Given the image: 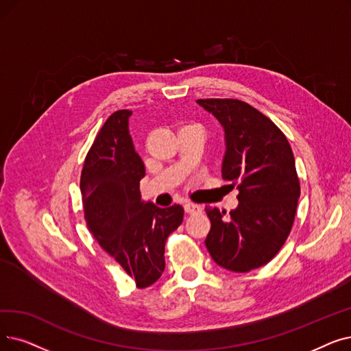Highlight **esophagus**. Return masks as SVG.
Segmentation results:
<instances>
[{
    "label": "esophagus",
    "mask_w": 351,
    "mask_h": 351,
    "mask_svg": "<svg viewBox=\"0 0 351 351\" xmlns=\"http://www.w3.org/2000/svg\"><path fill=\"white\" fill-rule=\"evenodd\" d=\"M184 208H185L186 213H199L202 210V208L199 205H196L193 202H186Z\"/></svg>",
    "instance_id": "obj_1"
}]
</instances>
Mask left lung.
I'll return each mask as SVG.
<instances>
[{
    "mask_svg": "<svg viewBox=\"0 0 351 351\" xmlns=\"http://www.w3.org/2000/svg\"><path fill=\"white\" fill-rule=\"evenodd\" d=\"M225 130L222 178L238 184V206H206L205 245L218 265L248 272L268 264L282 248L295 218L300 180L285 134L265 114L238 99H199Z\"/></svg>",
    "mask_w": 351,
    "mask_h": 351,
    "instance_id": "left-lung-1",
    "label": "left lung"
}]
</instances>
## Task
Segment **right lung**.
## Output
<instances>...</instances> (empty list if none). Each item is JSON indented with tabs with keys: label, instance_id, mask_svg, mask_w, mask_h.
<instances>
[{
	"label": "right lung",
	"instance_id": "add662e5",
	"mask_svg": "<svg viewBox=\"0 0 351 351\" xmlns=\"http://www.w3.org/2000/svg\"><path fill=\"white\" fill-rule=\"evenodd\" d=\"M130 110L106 120L84 159L80 191L84 219L99 245L138 288L156 282L165 269V243L184 219V208H158L141 199L145 165L129 134Z\"/></svg>",
	"mask_w": 351,
	"mask_h": 351
}]
</instances>
